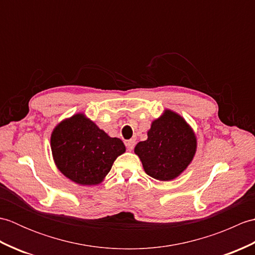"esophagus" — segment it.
Listing matches in <instances>:
<instances>
[{
	"mask_svg": "<svg viewBox=\"0 0 255 255\" xmlns=\"http://www.w3.org/2000/svg\"><path fill=\"white\" fill-rule=\"evenodd\" d=\"M134 144H136V141H134L133 139H130V140H127L126 141V147L129 151H131L133 148H134Z\"/></svg>",
	"mask_w": 255,
	"mask_h": 255,
	"instance_id": "1",
	"label": "esophagus"
}]
</instances>
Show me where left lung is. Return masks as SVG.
<instances>
[{
  "label": "left lung",
  "mask_w": 255,
  "mask_h": 255,
  "mask_svg": "<svg viewBox=\"0 0 255 255\" xmlns=\"http://www.w3.org/2000/svg\"><path fill=\"white\" fill-rule=\"evenodd\" d=\"M148 138L134 147L144 172L158 181L175 180L185 171L197 150L193 128L180 114L164 110L151 123Z\"/></svg>",
  "instance_id": "left-lung-1"
}]
</instances>
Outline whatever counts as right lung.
<instances>
[{
	"label": "right lung",
	"mask_w": 255,
	"mask_h": 255,
	"mask_svg": "<svg viewBox=\"0 0 255 255\" xmlns=\"http://www.w3.org/2000/svg\"><path fill=\"white\" fill-rule=\"evenodd\" d=\"M53 162L62 174L78 185H99L114 161L125 153L119 138H112L84 113L63 119L50 137Z\"/></svg>",
	"instance_id": "right-lung-1"
}]
</instances>
